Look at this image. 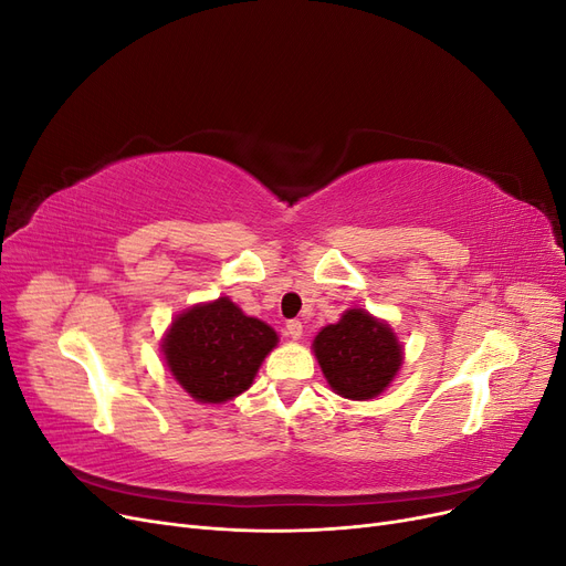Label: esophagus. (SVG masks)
Masks as SVG:
<instances>
[{
    "label": "esophagus",
    "instance_id": "esophagus-1",
    "mask_svg": "<svg viewBox=\"0 0 566 566\" xmlns=\"http://www.w3.org/2000/svg\"><path fill=\"white\" fill-rule=\"evenodd\" d=\"M285 331H287V335L293 337V339H300L302 333H304V325L300 321H287L285 323Z\"/></svg>",
    "mask_w": 566,
    "mask_h": 566
}]
</instances>
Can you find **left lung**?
Segmentation results:
<instances>
[{
  "mask_svg": "<svg viewBox=\"0 0 566 566\" xmlns=\"http://www.w3.org/2000/svg\"><path fill=\"white\" fill-rule=\"evenodd\" d=\"M314 354L331 389L352 401L375 399L397 378L403 347L387 321L349 310L314 337Z\"/></svg>",
  "mask_w": 566,
  "mask_h": 566,
  "instance_id": "8db88e82",
  "label": "left lung"
}]
</instances>
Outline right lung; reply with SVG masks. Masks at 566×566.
<instances>
[{"label": "right lung", "mask_w": 566, "mask_h": 566, "mask_svg": "<svg viewBox=\"0 0 566 566\" xmlns=\"http://www.w3.org/2000/svg\"><path fill=\"white\" fill-rule=\"evenodd\" d=\"M276 331L245 316L229 297L181 312L163 337V356L175 380L200 403H224L250 389Z\"/></svg>", "instance_id": "obj_1"}]
</instances>
